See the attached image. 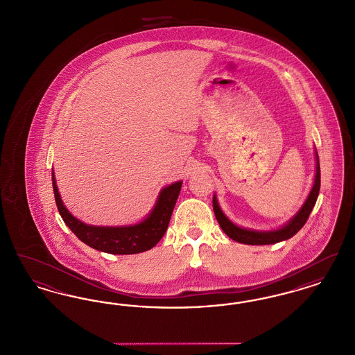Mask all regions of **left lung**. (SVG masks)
I'll return each mask as SVG.
<instances>
[{
    "label": "left lung",
    "instance_id": "8db88e82",
    "mask_svg": "<svg viewBox=\"0 0 355 355\" xmlns=\"http://www.w3.org/2000/svg\"><path fill=\"white\" fill-rule=\"evenodd\" d=\"M314 155H315V175H314V182H313L311 190H310L306 201L293 218H290L285 225H282L281 227H278L275 230H254V229H246V227L238 226L233 220H229L225 216V213L220 207L217 196L214 194L213 196V210H214L216 218L220 223V229L225 232V234L230 236L236 242L245 243V245H272V243H278V242L286 241L288 238L295 236L306 223L314 205L317 202L318 194H320L321 169H320V158H318L317 150L314 152Z\"/></svg>",
    "mask_w": 355,
    "mask_h": 355
}]
</instances>
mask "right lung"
<instances>
[{
	"label": "right lung",
	"instance_id": "add662e5",
	"mask_svg": "<svg viewBox=\"0 0 355 355\" xmlns=\"http://www.w3.org/2000/svg\"><path fill=\"white\" fill-rule=\"evenodd\" d=\"M53 191L57 209L69 229L87 246L109 254H138L154 248L168 230L170 217L181 191L182 181L165 186L158 193L150 213L133 225L97 226L87 225L76 218L62 202L55 184L54 170H51Z\"/></svg>",
	"mask_w": 355,
	"mask_h": 355
}]
</instances>
